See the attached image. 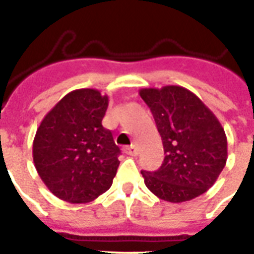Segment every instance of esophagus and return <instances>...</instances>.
<instances>
[{"label":"esophagus","mask_w":254,"mask_h":254,"mask_svg":"<svg viewBox=\"0 0 254 254\" xmlns=\"http://www.w3.org/2000/svg\"><path fill=\"white\" fill-rule=\"evenodd\" d=\"M124 151H125L127 155H137V154H138V151H137V147H135L134 145H130V146L124 147Z\"/></svg>","instance_id":"34e87169"}]
</instances>
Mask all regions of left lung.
I'll list each match as a JSON object with an SVG mask.
<instances>
[{"mask_svg": "<svg viewBox=\"0 0 254 254\" xmlns=\"http://www.w3.org/2000/svg\"><path fill=\"white\" fill-rule=\"evenodd\" d=\"M139 96L150 108L166 154L157 171H141L145 185L162 200H192L212 187L227 163L224 127L181 85L142 88Z\"/></svg>", "mask_w": 254, "mask_h": 254, "instance_id": "obj_1", "label": "left lung"}]
</instances>
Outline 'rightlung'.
Here are the masks:
<instances>
[{
  "mask_svg": "<svg viewBox=\"0 0 254 254\" xmlns=\"http://www.w3.org/2000/svg\"><path fill=\"white\" fill-rule=\"evenodd\" d=\"M109 97L93 88L69 92L45 116L33 142L39 177L57 197L88 203L111 189L120 147L103 127Z\"/></svg>",
  "mask_w": 254,
  "mask_h": 254,
  "instance_id": "right-lung-1",
  "label": "right lung"
}]
</instances>
